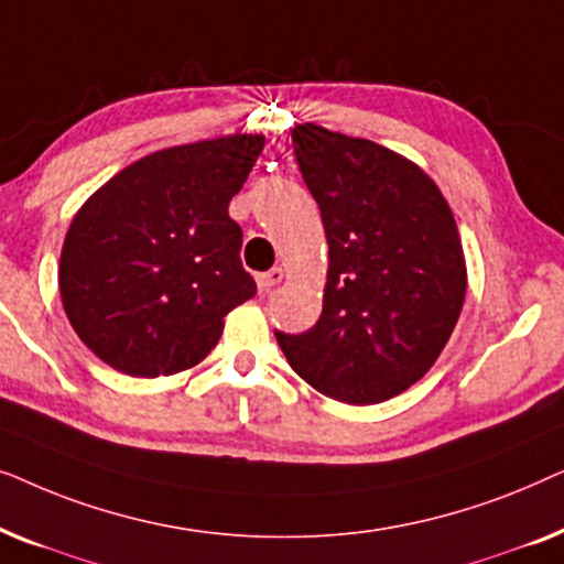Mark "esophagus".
I'll return each instance as SVG.
<instances>
[{"instance_id": "1", "label": "esophagus", "mask_w": 564, "mask_h": 564, "mask_svg": "<svg viewBox=\"0 0 564 564\" xmlns=\"http://www.w3.org/2000/svg\"><path fill=\"white\" fill-rule=\"evenodd\" d=\"M282 276H284V272L280 267H274V269H269V272H261V274H257V284H259V290L261 292H269L272 288H276V284L282 282Z\"/></svg>"}]
</instances>
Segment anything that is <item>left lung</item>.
<instances>
[{"mask_svg":"<svg viewBox=\"0 0 564 564\" xmlns=\"http://www.w3.org/2000/svg\"><path fill=\"white\" fill-rule=\"evenodd\" d=\"M292 145L321 207L328 276L318 323L274 336L323 395L382 403L429 372L457 326L467 292L457 223L431 176L380 143L305 122Z\"/></svg>","mask_w":564,"mask_h":564,"instance_id":"1","label":"left lung"}]
</instances>
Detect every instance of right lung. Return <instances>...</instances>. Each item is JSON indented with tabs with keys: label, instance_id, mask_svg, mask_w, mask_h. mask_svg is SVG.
<instances>
[{
	"label": "right lung",
	"instance_id": "1",
	"mask_svg": "<svg viewBox=\"0 0 564 564\" xmlns=\"http://www.w3.org/2000/svg\"><path fill=\"white\" fill-rule=\"evenodd\" d=\"M264 149L226 135L143 156L102 184L68 226L61 303L84 344L130 377L203 361L223 318L257 295L228 203Z\"/></svg>",
	"mask_w": 564,
	"mask_h": 564
}]
</instances>
